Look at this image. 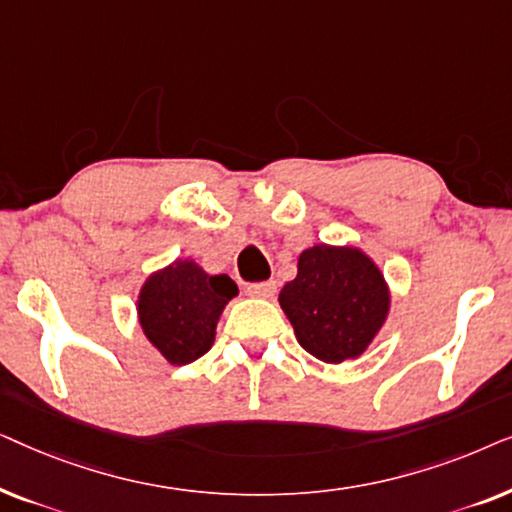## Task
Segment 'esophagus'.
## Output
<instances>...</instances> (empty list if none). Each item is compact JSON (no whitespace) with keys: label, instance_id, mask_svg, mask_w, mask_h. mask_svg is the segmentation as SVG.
<instances>
[{"label":"esophagus","instance_id":"1","mask_svg":"<svg viewBox=\"0 0 512 512\" xmlns=\"http://www.w3.org/2000/svg\"><path fill=\"white\" fill-rule=\"evenodd\" d=\"M244 291H247L249 296H256V298H272L277 291V284L275 282H251L244 286Z\"/></svg>","mask_w":512,"mask_h":512}]
</instances>
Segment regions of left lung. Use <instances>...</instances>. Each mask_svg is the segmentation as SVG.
Segmentation results:
<instances>
[{"label": "left lung", "mask_w": 512, "mask_h": 512, "mask_svg": "<svg viewBox=\"0 0 512 512\" xmlns=\"http://www.w3.org/2000/svg\"><path fill=\"white\" fill-rule=\"evenodd\" d=\"M279 305L300 347L326 363L366 352L389 310L382 272L359 249L317 247L298 258V275L284 284Z\"/></svg>", "instance_id": "8db88e82"}]
</instances>
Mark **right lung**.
Wrapping results in <instances>:
<instances>
[{
    "label": "right lung",
    "mask_w": 512,
    "mask_h": 512,
    "mask_svg": "<svg viewBox=\"0 0 512 512\" xmlns=\"http://www.w3.org/2000/svg\"><path fill=\"white\" fill-rule=\"evenodd\" d=\"M237 286L228 275H207L193 261H174L144 284L139 324L174 366H186L214 345L216 321Z\"/></svg>",
    "instance_id": "obj_1"
}]
</instances>
